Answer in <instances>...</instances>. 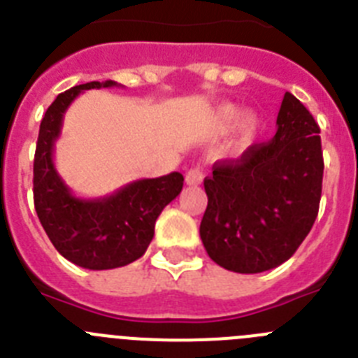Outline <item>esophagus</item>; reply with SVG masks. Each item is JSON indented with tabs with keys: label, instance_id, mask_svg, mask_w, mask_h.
<instances>
[{
	"label": "esophagus",
	"instance_id": "1",
	"mask_svg": "<svg viewBox=\"0 0 358 358\" xmlns=\"http://www.w3.org/2000/svg\"><path fill=\"white\" fill-rule=\"evenodd\" d=\"M202 179H204V173L201 172V169H189L188 172H186V185L197 186L201 185Z\"/></svg>",
	"mask_w": 358,
	"mask_h": 358
}]
</instances>
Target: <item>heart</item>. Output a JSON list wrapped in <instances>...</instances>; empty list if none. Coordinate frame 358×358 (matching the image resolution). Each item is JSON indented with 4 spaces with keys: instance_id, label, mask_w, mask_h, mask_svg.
Here are the masks:
<instances>
[{
    "instance_id": "heart-1",
    "label": "heart",
    "mask_w": 358,
    "mask_h": 358,
    "mask_svg": "<svg viewBox=\"0 0 358 358\" xmlns=\"http://www.w3.org/2000/svg\"><path fill=\"white\" fill-rule=\"evenodd\" d=\"M238 119L241 120L238 122L240 138H242L243 143H249L251 140H255L258 127H260V118L255 113H248V115L242 116V107L231 102L218 106V109L215 110V122L220 129L231 127Z\"/></svg>"
}]
</instances>
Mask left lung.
I'll return each mask as SVG.
<instances>
[{"mask_svg":"<svg viewBox=\"0 0 358 358\" xmlns=\"http://www.w3.org/2000/svg\"><path fill=\"white\" fill-rule=\"evenodd\" d=\"M276 125L273 140L215 163L204 179L201 240L211 260L233 273H264L287 262L317 217L324 170L319 125L290 93Z\"/></svg>","mask_w":358,"mask_h":358,"instance_id":"8db88e82","label":"left lung"}]
</instances>
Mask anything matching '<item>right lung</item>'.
<instances>
[{"label":"right lung","instance_id":"right-lung-1","mask_svg":"<svg viewBox=\"0 0 358 358\" xmlns=\"http://www.w3.org/2000/svg\"><path fill=\"white\" fill-rule=\"evenodd\" d=\"M115 85V80L87 82L59 94L43 116L34 159V204L46 235L66 260L91 271L123 267L141 258L157 217L181 194L185 181L181 173L172 172L132 181L100 199L71 194L53 164L64 113L84 91Z\"/></svg>","mask_w":358,"mask_h":358}]
</instances>
